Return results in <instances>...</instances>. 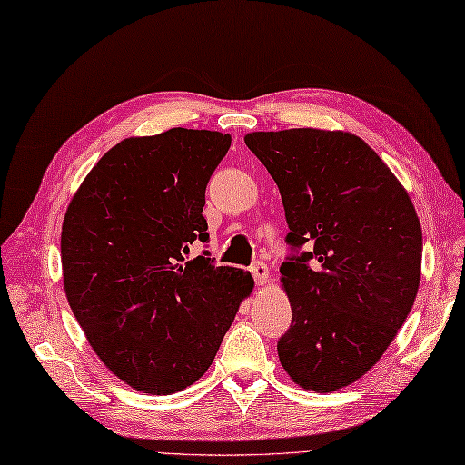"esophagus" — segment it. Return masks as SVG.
Instances as JSON below:
<instances>
[{
	"instance_id": "obj_1",
	"label": "esophagus",
	"mask_w": 465,
	"mask_h": 465,
	"mask_svg": "<svg viewBox=\"0 0 465 465\" xmlns=\"http://www.w3.org/2000/svg\"><path fill=\"white\" fill-rule=\"evenodd\" d=\"M251 273H252V277H255V282L259 285H262V283L267 282V277H269V267L265 265V262L257 261V262H252V265H251Z\"/></svg>"
}]
</instances>
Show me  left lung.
Listing matches in <instances>:
<instances>
[{
    "label": "left lung",
    "instance_id": "obj_1",
    "mask_svg": "<svg viewBox=\"0 0 465 465\" xmlns=\"http://www.w3.org/2000/svg\"><path fill=\"white\" fill-rule=\"evenodd\" d=\"M244 143L277 183L295 251L279 269L292 303L279 361L303 389H344L379 362L413 308L423 252L415 206L346 131H255Z\"/></svg>",
    "mask_w": 465,
    "mask_h": 465
}]
</instances>
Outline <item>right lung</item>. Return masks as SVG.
<instances>
[{"instance_id": "obj_1", "label": "right lung", "mask_w": 465, "mask_h": 465, "mask_svg": "<svg viewBox=\"0 0 465 465\" xmlns=\"http://www.w3.org/2000/svg\"><path fill=\"white\" fill-rule=\"evenodd\" d=\"M231 135L173 127L104 153L66 208L60 255L70 310L103 364L150 395L194 384L252 292L249 271L216 267L203 216Z\"/></svg>"}]
</instances>
